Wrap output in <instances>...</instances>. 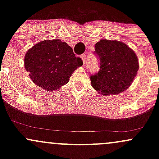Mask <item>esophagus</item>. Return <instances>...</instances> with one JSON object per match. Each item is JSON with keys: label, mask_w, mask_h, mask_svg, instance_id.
Here are the masks:
<instances>
[{"label": "esophagus", "mask_w": 159, "mask_h": 159, "mask_svg": "<svg viewBox=\"0 0 159 159\" xmlns=\"http://www.w3.org/2000/svg\"><path fill=\"white\" fill-rule=\"evenodd\" d=\"M81 58L82 60V62H83V64L85 65V63H86V55H85V54H83V55H81Z\"/></svg>", "instance_id": "34e87169"}]
</instances>
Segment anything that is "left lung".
<instances>
[{
    "instance_id": "1",
    "label": "left lung",
    "mask_w": 159,
    "mask_h": 159,
    "mask_svg": "<svg viewBox=\"0 0 159 159\" xmlns=\"http://www.w3.org/2000/svg\"><path fill=\"white\" fill-rule=\"evenodd\" d=\"M100 61L98 73L90 76L91 85L104 96L116 95L127 90L139 69L136 54L125 43L102 39L95 45Z\"/></svg>"
}]
</instances>
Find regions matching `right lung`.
<instances>
[{"instance_id":"1","label":"right lung","mask_w":159,"mask_h":159,"mask_svg":"<svg viewBox=\"0 0 159 159\" xmlns=\"http://www.w3.org/2000/svg\"><path fill=\"white\" fill-rule=\"evenodd\" d=\"M24 63L32 81L50 92L66 84L74 71L83 65L72 48L60 39L36 43L26 52Z\"/></svg>"}]
</instances>
